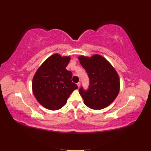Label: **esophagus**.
Segmentation results:
<instances>
[{"label": "esophagus", "instance_id": "obj_1", "mask_svg": "<svg viewBox=\"0 0 151 151\" xmlns=\"http://www.w3.org/2000/svg\"><path fill=\"white\" fill-rule=\"evenodd\" d=\"M77 86H78V88H79L80 86H81V83H80V82H79V83H77Z\"/></svg>", "mask_w": 151, "mask_h": 151}]
</instances>
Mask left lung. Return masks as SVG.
<instances>
[{
	"label": "left lung",
	"mask_w": 151,
	"mask_h": 151,
	"mask_svg": "<svg viewBox=\"0 0 151 151\" xmlns=\"http://www.w3.org/2000/svg\"><path fill=\"white\" fill-rule=\"evenodd\" d=\"M81 65L89 78L88 91L83 88L79 93L87 106L93 109H102L109 106L119 93L120 84L118 73L106 58L96 54L91 57L79 56Z\"/></svg>",
	"instance_id": "8db88e82"
}]
</instances>
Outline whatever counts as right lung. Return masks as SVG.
Listing matches in <instances>:
<instances>
[{
    "instance_id": "right-lung-1",
    "label": "right lung",
    "mask_w": 151,
    "mask_h": 151,
    "mask_svg": "<svg viewBox=\"0 0 151 151\" xmlns=\"http://www.w3.org/2000/svg\"><path fill=\"white\" fill-rule=\"evenodd\" d=\"M70 57L55 53L49 57L36 72L32 89L40 104L50 110H57L67 103L77 86L72 82V72L66 69Z\"/></svg>"
}]
</instances>
